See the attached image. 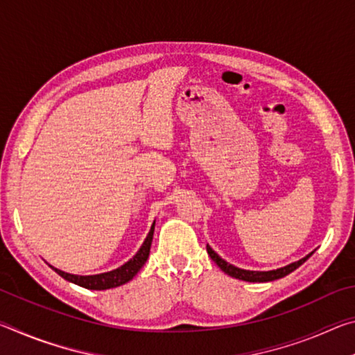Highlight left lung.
<instances>
[{"label":"left lung","mask_w":355,"mask_h":355,"mask_svg":"<svg viewBox=\"0 0 355 355\" xmlns=\"http://www.w3.org/2000/svg\"><path fill=\"white\" fill-rule=\"evenodd\" d=\"M207 252L208 255L211 257V260L218 264V266L224 271L227 275H230V277H235V279H239V280H244V282H272V280H277V279H282L285 277V275H288L290 272H293L294 269H297L300 264L305 263L309 260V258L311 257V254L305 255L304 258H300L299 261H294L291 264H286V266L284 268H279V269H274V271H248V269H241V268H236L233 266V264L227 263L225 260H222V258L216 254V252L209 248V245H207Z\"/></svg>","instance_id":"1"}]
</instances>
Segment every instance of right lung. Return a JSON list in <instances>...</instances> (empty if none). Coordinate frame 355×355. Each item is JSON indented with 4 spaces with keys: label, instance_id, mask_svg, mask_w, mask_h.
Returning <instances> with one entry per match:
<instances>
[{
    "label": "right lung",
    "instance_id": "obj_1",
    "mask_svg": "<svg viewBox=\"0 0 355 355\" xmlns=\"http://www.w3.org/2000/svg\"><path fill=\"white\" fill-rule=\"evenodd\" d=\"M153 232H155V222L152 228H150L148 235L146 238V241L142 243L141 249L137 250V254L128 260L122 266L114 269V271L110 272H103V274H95V275H75V274H69L64 272L61 269L53 268L55 271L61 275L62 279L71 282V284L80 285L83 288H87V290H110V288H116L123 284H127L135 275L139 272V269L146 264L148 254H150V245H152V239H153Z\"/></svg>",
    "mask_w": 355,
    "mask_h": 355
}]
</instances>
